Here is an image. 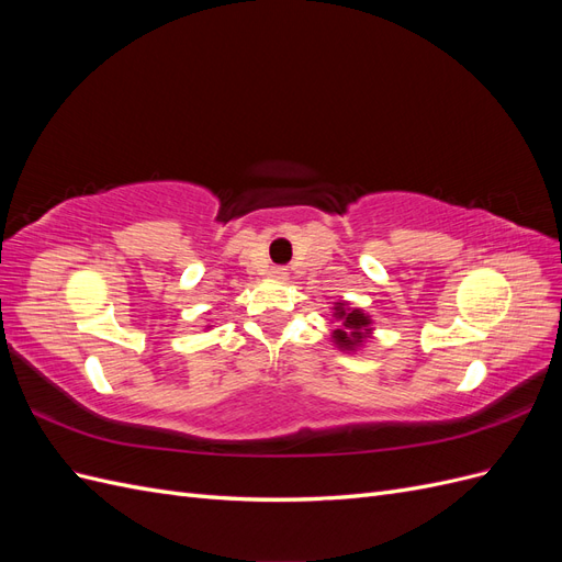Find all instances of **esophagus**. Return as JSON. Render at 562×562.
Instances as JSON below:
<instances>
[{"label":"esophagus","instance_id":"obj_1","mask_svg":"<svg viewBox=\"0 0 562 562\" xmlns=\"http://www.w3.org/2000/svg\"><path fill=\"white\" fill-rule=\"evenodd\" d=\"M269 277H271V279H285V277H288V269H285V267H271Z\"/></svg>","mask_w":562,"mask_h":562}]
</instances>
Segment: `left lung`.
<instances>
[{
  "instance_id": "left-lung-1",
  "label": "left lung",
  "mask_w": 562,
  "mask_h": 562,
  "mask_svg": "<svg viewBox=\"0 0 562 562\" xmlns=\"http://www.w3.org/2000/svg\"><path fill=\"white\" fill-rule=\"evenodd\" d=\"M335 321H339V326L333 330V342L337 349H342L347 353L361 349L366 345V339L372 335V318L363 310L349 307V302L339 300L333 307Z\"/></svg>"
}]
</instances>
